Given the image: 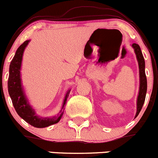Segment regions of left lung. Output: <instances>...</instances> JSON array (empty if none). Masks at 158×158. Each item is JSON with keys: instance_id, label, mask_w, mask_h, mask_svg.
Instances as JSON below:
<instances>
[{"instance_id": "8db88e82", "label": "left lung", "mask_w": 158, "mask_h": 158, "mask_svg": "<svg viewBox=\"0 0 158 158\" xmlns=\"http://www.w3.org/2000/svg\"><path fill=\"white\" fill-rule=\"evenodd\" d=\"M132 48H134V53L136 54L137 62H138L139 67V92L138 96L137 99V113H136L135 118H137V115L140 113L143 104L145 101V97L147 93V77L145 74V61L144 58L142 54L140 46L137 44H133Z\"/></svg>"}]
</instances>
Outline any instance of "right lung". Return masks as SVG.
<instances>
[{"mask_svg": "<svg viewBox=\"0 0 158 158\" xmlns=\"http://www.w3.org/2000/svg\"><path fill=\"white\" fill-rule=\"evenodd\" d=\"M31 41L30 40L24 41L17 50L13 60H11L9 68V78L7 81V87H8V93L11 98L14 107L18 113V114L24 119L27 123L31 125L38 128L48 127L52 124H57L60 121L64 114L65 104L67 103L71 90H68L64 99L62 104L61 110H60L57 116L52 118H43L40 117L36 114L35 110L30 104L29 101L26 96L24 92V87L21 82V64L24 51L26 47Z\"/></svg>", "mask_w": 158, "mask_h": 158, "instance_id": "obj_1", "label": "right lung"}]
</instances>
